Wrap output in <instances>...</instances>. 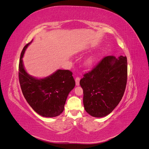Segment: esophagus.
I'll return each instance as SVG.
<instances>
[{
  "label": "esophagus",
  "instance_id": "esophagus-1",
  "mask_svg": "<svg viewBox=\"0 0 149 149\" xmlns=\"http://www.w3.org/2000/svg\"><path fill=\"white\" fill-rule=\"evenodd\" d=\"M79 81H80V78L79 77H76L75 79V81H76V86H79Z\"/></svg>",
  "mask_w": 149,
  "mask_h": 149
}]
</instances>
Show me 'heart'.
Here are the masks:
<instances>
[{
  "instance_id": "heart-1",
  "label": "heart",
  "mask_w": 149,
  "mask_h": 149,
  "mask_svg": "<svg viewBox=\"0 0 149 149\" xmlns=\"http://www.w3.org/2000/svg\"><path fill=\"white\" fill-rule=\"evenodd\" d=\"M95 60H96L95 58H94V56H91V57H89L88 59L86 60V64L87 66H91L94 63V61H95Z\"/></svg>"
}]
</instances>
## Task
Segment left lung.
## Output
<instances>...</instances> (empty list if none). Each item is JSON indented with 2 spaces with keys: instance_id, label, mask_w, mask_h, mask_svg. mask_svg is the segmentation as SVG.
Returning <instances> with one entry per match:
<instances>
[{
  "instance_id": "8db88e82",
  "label": "left lung",
  "mask_w": 149,
  "mask_h": 149,
  "mask_svg": "<svg viewBox=\"0 0 149 149\" xmlns=\"http://www.w3.org/2000/svg\"><path fill=\"white\" fill-rule=\"evenodd\" d=\"M127 79L126 56L104 58L79 81L85 111L95 118L109 114L123 98Z\"/></svg>"
}]
</instances>
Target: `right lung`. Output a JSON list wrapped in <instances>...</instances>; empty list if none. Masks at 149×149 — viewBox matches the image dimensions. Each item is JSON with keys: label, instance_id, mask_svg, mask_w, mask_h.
<instances>
[{"label": "right lung", "instance_id": "obj_1", "mask_svg": "<svg viewBox=\"0 0 149 149\" xmlns=\"http://www.w3.org/2000/svg\"><path fill=\"white\" fill-rule=\"evenodd\" d=\"M31 42L24 47L20 58L19 78L22 91L29 104L37 114L45 118H54L63 111L67 97L75 86V81L70 70H58L40 79L26 73L22 58Z\"/></svg>", "mask_w": 149, "mask_h": 149}]
</instances>
